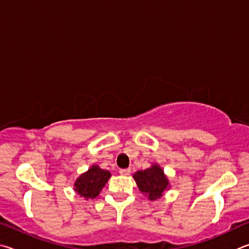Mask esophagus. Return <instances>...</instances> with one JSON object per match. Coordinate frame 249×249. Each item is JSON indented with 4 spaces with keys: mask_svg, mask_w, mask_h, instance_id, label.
<instances>
[{
    "mask_svg": "<svg viewBox=\"0 0 249 249\" xmlns=\"http://www.w3.org/2000/svg\"><path fill=\"white\" fill-rule=\"evenodd\" d=\"M130 173H131V169L130 168H124V169H120L119 174L122 176H129Z\"/></svg>",
    "mask_w": 249,
    "mask_h": 249,
    "instance_id": "1",
    "label": "esophagus"
}]
</instances>
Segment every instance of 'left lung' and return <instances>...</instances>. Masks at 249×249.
I'll return each mask as SVG.
<instances>
[{"label":"left lung","mask_w":249,"mask_h":249,"mask_svg":"<svg viewBox=\"0 0 249 249\" xmlns=\"http://www.w3.org/2000/svg\"><path fill=\"white\" fill-rule=\"evenodd\" d=\"M139 190L151 201L163 197L164 193L171 188L168 177L165 175L164 169L159 164H152L151 167L144 171H138L133 174Z\"/></svg>","instance_id":"1"}]
</instances>
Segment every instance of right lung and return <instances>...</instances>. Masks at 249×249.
Segmentation results:
<instances>
[{"label":"right lung","instance_id":"obj_1","mask_svg":"<svg viewBox=\"0 0 249 249\" xmlns=\"http://www.w3.org/2000/svg\"><path fill=\"white\" fill-rule=\"evenodd\" d=\"M110 177V172L94 164L76 178L73 189L83 198L94 199L99 195Z\"/></svg>","mask_w":249,"mask_h":249}]
</instances>
